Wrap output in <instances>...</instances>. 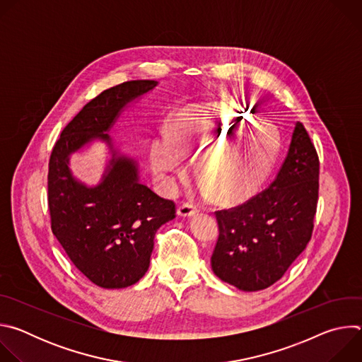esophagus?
<instances>
[{
	"mask_svg": "<svg viewBox=\"0 0 362 362\" xmlns=\"http://www.w3.org/2000/svg\"><path fill=\"white\" fill-rule=\"evenodd\" d=\"M197 214V208L192 203H183L177 208V215L182 218H190Z\"/></svg>",
	"mask_w": 362,
	"mask_h": 362,
	"instance_id": "34e87169",
	"label": "esophagus"
}]
</instances>
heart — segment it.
Segmentation results:
<instances>
[{
	"label": "heart",
	"instance_id": "1",
	"mask_svg": "<svg viewBox=\"0 0 362 362\" xmlns=\"http://www.w3.org/2000/svg\"><path fill=\"white\" fill-rule=\"evenodd\" d=\"M279 150L281 136L275 124L249 107L215 103L183 113L172 136L163 133L154 140L150 168L154 176L173 187L177 179L189 175V162L200 159L199 175L206 182L204 190L215 192L223 203H236L264 185Z\"/></svg>",
	"mask_w": 362,
	"mask_h": 362
}]
</instances>
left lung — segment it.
<instances>
[{"mask_svg":"<svg viewBox=\"0 0 362 362\" xmlns=\"http://www.w3.org/2000/svg\"><path fill=\"white\" fill-rule=\"evenodd\" d=\"M318 179L317 150L296 122L271 186L236 208L216 212L219 238L211 257L215 275L246 292L279 281L311 240Z\"/></svg>","mask_w":362,"mask_h":362,"instance_id":"left-lung-1","label":"left lung"}]
</instances>
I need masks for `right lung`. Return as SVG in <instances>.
I'll return each mask as SVG.
<instances>
[{
  "label": "right lung",
  "instance_id": "1",
  "mask_svg": "<svg viewBox=\"0 0 362 362\" xmlns=\"http://www.w3.org/2000/svg\"><path fill=\"white\" fill-rule=\"evenodd\" d=\"M156 86L154 80H134L105 90L64 127L49 156L51 230L74 267L106 289L127 288L143 278L154 235L176 218L175 203L140 183L137 162L119 154L107 133L129 103ZM94 139L111 147L112 159L100 183L87 187L68 163L73 152Z\"/></svg>",
  "mask_w": 362,
  "mask_h": 362
}]
</instances>
